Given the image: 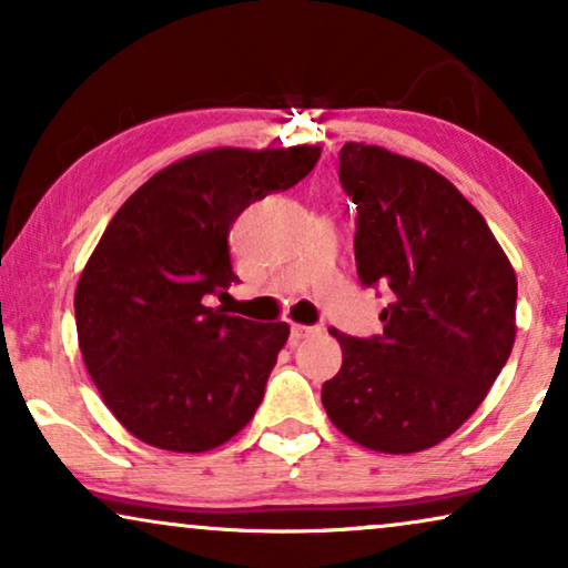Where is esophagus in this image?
<instances>
[{
	"instance_id": "34e87169",
	"label": "esophagus",
	"mask_w": 568,
	"mask_h": 568,
	"mask_svg": "<svg viewBox=\"0 0 568 568\" xmlns=\"http://www.w3.org/2000/svg\"><path fill=\"white\" fill-rule=\"evenodd\" d=\"M290 333H292V341H294V344H297V341H302V338H307V336H313V333H317V328H313V325H300V323H292Z\"/></svg>"
}]
</instances>
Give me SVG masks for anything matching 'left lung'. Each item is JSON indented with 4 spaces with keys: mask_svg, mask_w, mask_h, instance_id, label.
<instances>
[{
    "mask_svg": "<svg viewBox=\"0 0 568 568\" xmlns=\"http://www.w3.org/2000/svg\"><path fill=\"white\" fill-rule=\"evenodd\" d=\"M356 204V274L390 292L379 336L344 348L323 383L331 422L390 455L439 445L470 418L515 346L517 276L478 209L422 162L359 142L338 152Z\"/></svg>",
    "mask_w": 568,
    "mask_h": 568,
    "instance_id": "left-lung-1",
    "label": "left lung"
}]
</instances>
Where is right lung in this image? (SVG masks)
<instances>
[{
  "label": "right lung",
  "instance_id": "add662e5",
  "mask_svg": "<svg viewBox=\"0 0 568 568\" xmlns=\"http://www.w3.org/2000/svg\"><path fill=\"white\" fill-rule=\"evenodd\" d=\"M317 158V146L193 154L150 178L105 227L77 284V336L105 406L136 439L206 453L253 418L290 325L204 300L240 282L237 216L300 183Z\"/></svg>",
  "mask_w": 568,
  "mask_h": 568
}]
</instances>
